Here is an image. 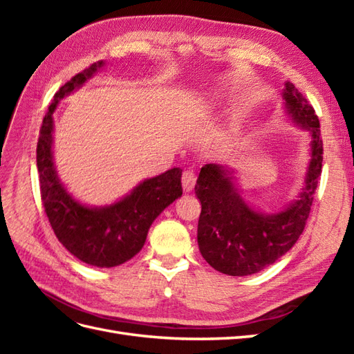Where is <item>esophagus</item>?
<instances>
[{
	"label": "esophagus",
	"instance_id": "obj_1",
	"mask_svg": "<svg viewBox=\"0 0 354 354\" xmlns=\"http://www.w3.org/2000/svg\"><path fill=\"white\" fill-rule=\"evenodd\" d=\"M181 183H183V190L185 192H192L196 185V177L194 174V171H185L183 173V177H181Z\"/></svg>",
	"mask_w": 354,
	"mask_h": 354
}]
</instances>
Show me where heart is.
I'll list each match as a JSON object with an SVG mask.
<instances>
[{
	"label": "heart",
	"instance_id": "obj_1",
	"mask_svg": "<svg viewBox=\"0 0 354 354\" xmlns=\"http://www.w3.org/2000/svg\"><path fill=\"white\" fill-rule=\"evenodd\" d=\"M232 133L234 134V133H236V128H232Z\"/></svg>",
	"mask_w": 354,
	"mask_h": 354
}]
</instances>
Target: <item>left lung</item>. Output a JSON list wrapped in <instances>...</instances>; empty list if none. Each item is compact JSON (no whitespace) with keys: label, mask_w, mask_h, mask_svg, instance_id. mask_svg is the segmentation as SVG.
<instances>
[{"label":"left lung","mask_w":354,"mask_h":354,"mask_svg":"<svg viewBox=\"0 0 354 354\" xmlns=\"http://www.w3.org/2000/svg\"><path fill=\"white\" fill-rule=\"evenodd\" d=\"M285 111L310 131V162L298 199L276 214L254 209L239 195L234 171L207 164L201 168L195 194L201 201L198 245L207 263L229 276H248L266 269L292 248L306 227L322 173L324 143L313 106L295 85L285 82Z\"/></svg>","instance_id":"8db88e82"}]
</instances>
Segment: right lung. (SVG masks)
Here are the masks:
<instances>
[{
  "instance_id": "1",
  "label": "right lung",
  "mask_w": 354,
  "mask_h": 354,
  "mask_svg": "<svg viewBox=\"0 0 354 354\" xmlns=\"http://www.w3.org/2000/svg\"><path fill=\"white\" fill-rule=\"evenodd\" d=\"M103 66V60L93 63L55 94L39 130L37 167L42 205L60 243L82 263L115 267L143 248L149 227L169 203L181 196L183 189L181 169L171 168L146 178L121 201L97 208L82 205L60 183L53 160V113L65 95L80 88Z\"/></svg>"
}]
</instances>
